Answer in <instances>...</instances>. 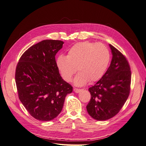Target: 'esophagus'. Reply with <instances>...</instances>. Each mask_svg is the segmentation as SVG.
Segmentation results:
<instances>
[{"label": "esophagus", "mask_w": 146, "mask_h": 146, "mask_svg": "<svg viewBox=\"0 0 146 146\" xmlns=\"http://www.w3.org/2000/svg\"><path fill=\"white\" fill-rule=\"evenodd\" d=\"M81 91V90L80 89H78V88H75L74 89V91L75 92H76V93H78L79 92H80Z\"/></svg>", "instance_id": "1"}]
</instances>
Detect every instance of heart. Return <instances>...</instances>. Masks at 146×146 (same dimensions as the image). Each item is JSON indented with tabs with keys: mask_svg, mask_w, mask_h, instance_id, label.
Wrapping results in <instances>:
<instances>
[{
	"mask_svg": "<svg viewBox=\"0 0 146 146\" xmlns=\"http://www.w3.org/2000/svg\"><path fill=\"white\" fill-rule=\"evenodd\" d=\"M108 48L102 43L89 41L78 42L70 47L67 56L61 55L56 60V64L61 76L66 81H71L75 78L77 86H82L94 82L103 76L110 62Z\"/></svg>",
	"mask_w": 146,
	"mask_h": 146,
	"instance_id": "obj_1",
	"label": "heart"
}]
</instances>
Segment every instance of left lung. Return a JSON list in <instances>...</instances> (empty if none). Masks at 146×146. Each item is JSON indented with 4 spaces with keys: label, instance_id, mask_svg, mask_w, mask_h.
Masks as SVG:
<instances>
[{
    "label": "left lung",
    "instance_id": "1",
    "mask_svg": "<svg viewBox=\"0 0 146 146\" xmlns=\"http://www.w3.org/2000/svg\"><path fill=\"white\" fill-rule=\"evenodd\" d=\"M113 58L107 72L89 88L91 99L86 106L88 114L96 120L105 121L117 114L130 91L131 73L126 57L110 44Z\"/></svg>",
    "mask_w": 146,
    "mask_h": 146
}]
</instances>
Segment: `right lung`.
<instances>
[{"instance_id":"right-lung-1","label":"right lung","mask_w":146,"mask_h":146,"mask_svg":"<svg viewBox=\"0 0 146 146\" xmlns=\"http://www.w3.org/2000/svg\"><path fill=\"white\" fill-rule=\"evenodd\" d=\"M60 40L46 39L29 47L17 63L15 80L19 99L32 117L42 121L55 118L72 86L59 74L55 55Z\"/></svg>"}]
</instances>
